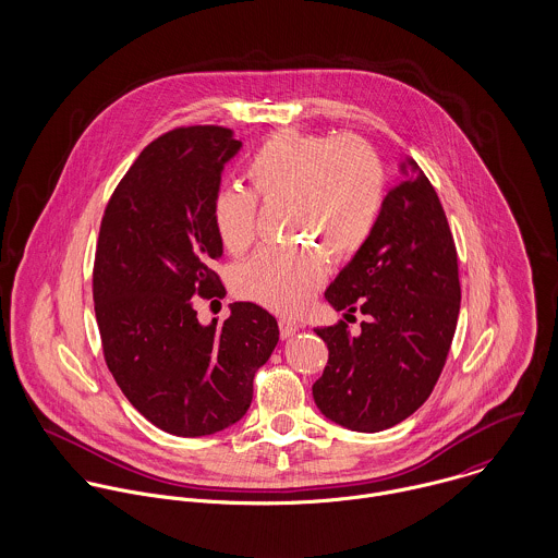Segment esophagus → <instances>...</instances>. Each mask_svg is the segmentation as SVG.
Instances as JSON below:
<instances>
[{"label": "esophagus", "mask_w": 558, "mask_h": 558, "mask_svg": "<svg viewBox=\"0 0 558 558\" xmlns=\"http://www.w3.org/2000/svg\"><path fill=\"white\" fill-rule=\"evenodd\" d=\"M303 324L299 322V319L292 318H281L279 319V332H281V337L283 339H288V337H292L299 328H301Z\"/></svg>", "instance_id": "esophagus-1"}]
</instances>
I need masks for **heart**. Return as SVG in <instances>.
<instances>
[{"label": "heart", "mask_w": 558, "mask_h": 558, "mask_svg": "<svg viewBox=\"0 0 558 558\" xmlns=\"http://www.w3.org/2000/svg\"><path fill=\"white\" fill-rule=\"evenodd\" d=\"M244 173L251 193L228 186L213 202L221 244L234 255L253 244L255 197L283 202L286 234L310 240L262 246L234 270V288L275 312H296L326 279V253L348 259L369 239L385 195L383 162L356 137L279 131L253 153Z\"/></svg>", "instance_id": "heart-1"}]
</instances>
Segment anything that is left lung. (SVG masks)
<instances>
[{
    "mask_svg": "<svg viewBox=\"0 0 558 558\" xmlns=\"http://www.w3.org/2000/svg\"><path fill=\"white\" fill-rule=\"evenodd\" d=\"M383 202L369 239L326 288L345 316L316 328L328 363L312 387L319 412L354 432H383L408 418L434 391L460 314L458 253L440 199L412 159Z\"/></svg>",
    "mask_w": 558,
    "mask_h": 558,
    "instance_id": "left-lung-1",
    "label": "left lung"
}]
</instances>
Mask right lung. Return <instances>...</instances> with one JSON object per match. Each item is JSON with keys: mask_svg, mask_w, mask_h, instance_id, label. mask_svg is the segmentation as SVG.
Listing matches in <instances>:
<instances>
[{"mask_svg": "<svg viewBox=\"0 0 558 558\" xmlns=\"http://www.w3.org/2000/svg\"><path fill=\"white\" fill-rule=\"evenodd\" d=\"M242 148L223 126L175 129L116 186L94 257V312L105 363L126 399L162 432L208 436L234 425L279 326L255 303L199 324L195 296L219 294L213 223L221 173Z\"/></svg>", "mask_w": 558, "mask_h": 558, "instance_id": "1", "label": "right lung"}]
</instances>
